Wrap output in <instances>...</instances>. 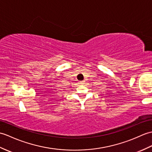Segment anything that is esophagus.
Listing matches in <instances>:
<instances>
[{
	"label": "esophagus",
	"instance_id": "1",
	"mask_svg": "<svg viewBox=\"0 0 152 152\" xmlns=\"http://www.w3.org/2000/svg\"><path fill=\"white\" fill-rule=\"evenodd\" d=\"M84 81H80V82H78V83L80 84V85H82V84H84Z\"/></svg>",
	"mask_w": 152,
	"mask_h": 152
}]
</instances>
